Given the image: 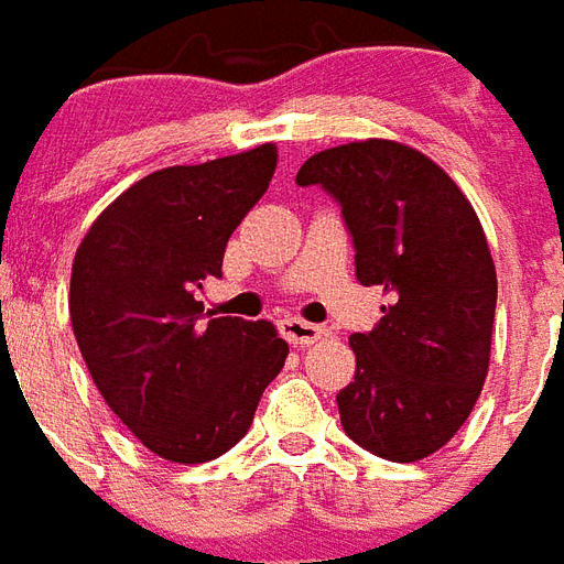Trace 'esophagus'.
<instances>
[{
  "label": "esophagus",
  "mask_w": 564,
  "mask_h": 564,
  "mask_svg": "<svg viewBox=\"0 0 564 564\" xmlns=\"http://www.w3.org/2000/svg\"><path fill=\"white\" fill-rule=\"evenodd\" d=\"M279 333L297 347L315 345L317 338L324 336V329L317 327V324H308V321H300V317H282L279 321Z\"/></svg>",
  "instance_id": "obj_1"
}]
</instances>
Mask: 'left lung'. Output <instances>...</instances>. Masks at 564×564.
<instances>
[{
    "label": "left lung",
    "mask_w": 564,
    "mask_h": 564,
    "mask_svg": "<svg viewBox=\"0 0 564 564\" xmlns=\"http://www.w3.org/2000/svg\"><path fill=\"white\" fill-rule=\"evenodd\" d=\"M297 184L336 198L357 279L389 297L375 329L350 336L357 375L336 395L341 427L378 458H427L488 378L497 270L476 210L434 160L389 139L308 156Z\"/></svg>",
    "instance_id": "obj_1"
}]
</instances>
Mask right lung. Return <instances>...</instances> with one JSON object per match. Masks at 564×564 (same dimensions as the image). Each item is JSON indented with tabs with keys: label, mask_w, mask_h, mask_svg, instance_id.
I'll list each match as a JSON object with an SVG mask.
<instances>
[{
	"label": "right lung",
	"mask_w": 564,
	"mask_h": 564,
	"mask_svg": "<svg viewBox=\"0 0 564 564\" xmlns=\"http://www.w3.org/2000/svg\"><path fill=\"white\" fill-rule=\"evenodd\" d=\"M276 148L142 177L76 249L70 324L95 387L142 446L205 464L243 440L288 357L270 321L205 317L235 231L267 193Z\"/></svg>",
	"instance_id": "add662e5"
}]
</instances>
